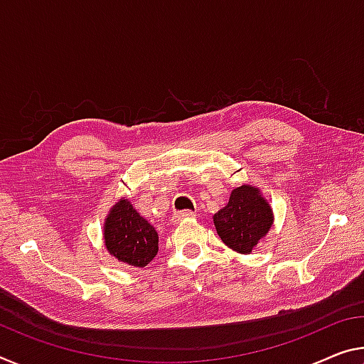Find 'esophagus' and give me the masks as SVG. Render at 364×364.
I'll use <instances>...</instances> for the list:
<instances>
[{"label": "esophagus", "instance_id": "esophagus-1", "mask_svg": "<svg viewBox=\"0 0 364 364\" xmlns=\"http://www.w3.org/2000/svg\"><path fill=\"white\" fill-rule=\"evenodd\" d=\"M191 217H194V213H193L191 210L175 212V213H173V217H171V222H173V223H180V222L186 220V218H191Z\"/></svg>", "mask_w": 364, "mask_h": 364}]
</instances>
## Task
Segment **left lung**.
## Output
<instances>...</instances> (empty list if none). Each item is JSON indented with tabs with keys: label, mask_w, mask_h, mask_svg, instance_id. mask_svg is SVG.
Segmentation results:
<instances>
[{
	"label": "left lung",
	"mask_w": 364,
	"mask_h": 364,
	"mask_svg": "<svg viewBox=\"0 0 364 364\" xmlns=\"http://www.w3.org/2000/svg\"><path fill=\"white\" fill-rule=\"evenodd\" d=\"M220 240L233 251L251 255L274 225L272 207L252 184L235 188L228 204L213 215Z\"/></svg>",
	"instance_id": "left-lung-1"
}]
</instances>
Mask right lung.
<instances>
[{
    "label": "right lung",
    "mask_w": 364,
    "mask_h": 364,
    "mask_svg": "<svg viewBox=\"0 0 364 364\" xmlns=\"http://www.w3.org/2000/svg\"><path fill=\"white\" fill-rule=\"evenodd\" d=\"M107 251L119 262L146 267L159 252V235L128 199H119L103 223Z\"/></svg>",
    "instance_id": "add662e5"
}]
</instances>
